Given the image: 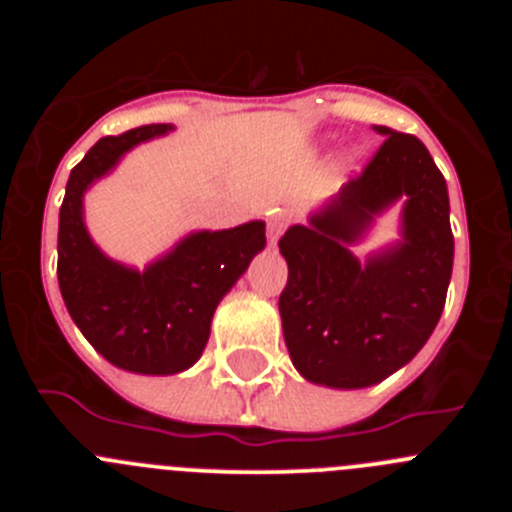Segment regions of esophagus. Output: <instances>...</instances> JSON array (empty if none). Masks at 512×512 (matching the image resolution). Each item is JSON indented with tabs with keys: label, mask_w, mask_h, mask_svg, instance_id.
I'll list each match as a JSON object with an SVG mask.
<instances>
[{
	"label": "esophagus",
	"mask_w": 512,
	"mask_h": 512,
	"mask_svg": "<svg viewBox=\"0 0 512 512\" xmlns=\"http://www.w3.org/2000/svg\"><path fill=\"white\" fill-rule=\"evenodd\" d=\"M282 230H284V217L282 215L269 217V238H271V243H277V238H279V235H282Z\"/></svg>",
	"instance_id": "esophagus-1"
}]
</instances>
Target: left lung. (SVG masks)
<instances>
[{"label": "left lung", "instance_id": "1", "mask_svg": "<svg viewBox=\"0 0 512 512\" xmlns=\"http://www.w3.org/2000/svg\"><path fill=\"white\" fill-rule=\"evenodd\" d=\"M374 130L384 140L364 171L279 238L289 266L284 343L302 377L336 390L382 382L418 354L454 266L449 189L431 153L415 135ZM397 199L406 200L403 241L361 265L350 246Z\"/></svg>", "mask_w": 512, "mask_h": 512}]
</instances>
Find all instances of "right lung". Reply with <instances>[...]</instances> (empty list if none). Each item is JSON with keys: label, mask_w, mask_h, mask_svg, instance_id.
<instances>
[{"label": "right lung", "mask_w": 512, "mask_h": 512, "mask_svg": "<svg viewBox=\"0 0 512 512\" xmlns=\"http://www.w3.org/2000/svg\"><path fill=\"white\" fill-rule=\"evenodd\" d=\"M174 130L158 122L107 135L71 169L58 215V287L66 310L110 364L135 374H179L200 359L217 302L266 246L261 220L200 230L174 251L130 269L107 259L84 225V192L133 146Z\"/></svg>", "instance_id": "add662e5"}]
</instances>
